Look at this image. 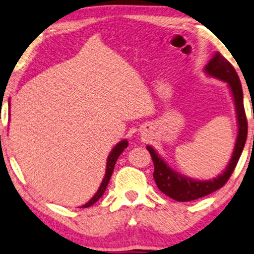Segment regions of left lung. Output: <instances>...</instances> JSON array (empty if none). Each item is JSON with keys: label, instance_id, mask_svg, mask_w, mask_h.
<instances>
[{"label": "left lung", "instance_id": "left-lung-1", "mask_svg": "<svg viewBox=\"0 0 254 254\" xmlns=\"http://www.w3.org/2000/svg\"><path fill=\"white\" fill-rule=\"evenodd\" d=\"M205 73L209 76H213L215 79L227 82L231 92H232L234 105H236L238 136L232 158H231L226 170L221 174H219L217 178H214L213 180H194L192 178H189L172 170L167 165V162L155 152L153 147L147 146V149L151 153L153 164H154L153 178H154L158 189L170 198L181 202L192 201V200L202 198V196L208 195V194L221 189L230 179L231 174L233 173L238 160L242 155L247 137V120L245 109H244L243 88L239 76H238L233 65L220 53H215L213 59H211V61L206 64Z\"/></svg>", "mask_w": 254, "mask_h": 254}]
</instances>
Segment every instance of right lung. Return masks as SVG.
<instances>
[{
    "label": "right lung",
    "mask_w": 254,
    "mask_h": 254,
    "mask_svg": "<svg viewBox=\"0 0 254 254\" xmlns=\"http://www.w3.org/2000/svg\"><path fill=\"white\" fill-rule=\"evenodd\" d=\"M127 146H128V141L126 139H125V140H122V141L119 142L118 145L112 149V152L109 153V155L107 158V166H106L105 178H103L102 183H101V185H100L98 192L94 194V196L89 200L88 202H86L84 205L81 206V207H82V208L89 207V206L94 205V203L98 201V200L103 195V193H105L106 189H107V185L109 183V179H111V177H112L113 171H114V166H115V164H117L118 158L120 156L121 153L125 151V148H127Z\"/></svg>",
    "instance_id": "add662e5"
}]
</instances>
